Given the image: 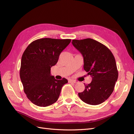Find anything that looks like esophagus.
I'll list each match as a JSON object with an SVG mask.
<instances>
[{"label": "esophagus", "instance_id": "esophagus-1", "mask_svg": "<svg viewBox=\"0 0 134 134\" xmlns=\"http://www.w3.org/2000/svg\"><path fill=\"white\" fill-rule=\"evenodd\" d=\"M69 83H76V82L75 80H72V79L69 80Z\"/></svg>", "mask_w": 134, "mask_h": 134}]
</instances>
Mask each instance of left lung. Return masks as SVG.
Wrapping results in <instances>:
<instances>
[{
    "instance_id": "obj_1",
    "label": "left lung",
    "mask_w": 134,
    "mask_h": 134,
    "mask_svg": "<svg viewBox=\"0 0 134 134\" xmlns=\"http://www.w3.org/2000/svg\"><path fill=\"white\" fill-rule=\"evenodd\" d=\"M72 44L82 54L84 69L92 77L91 83L78 93L79 98L91 105L103 103L112 93L118 78L114 56L108 47L92 38L72 40Z\"/></svg>"
}]
</instances>
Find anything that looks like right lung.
<instances>
[{
  "label": "right lung",
  "instance_id": "right-lung-1",
  "mask_svg": "<svg viewBox=\"0 0 134 134\" xmlns=\"http://www.w3.org/2000/svg\"><path fill=\"white\" fill-rule=\"evenodd\" d=\"M70 42V39L40 38L32 42L24 51L20 78L27 97L36 106L47 107L56 102L68 83L65 78L55 79L50 70Z\"/></svg>",
  "mask_w": 134,
  "mask_h": 134
}]
</instances>
